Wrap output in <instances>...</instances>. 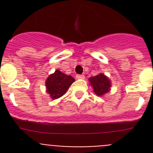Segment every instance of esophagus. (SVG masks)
I'll use <instances>...</instances> for the list:
<instances>
[{
    "label": "esophagus",
    "mask_w": 153,
    "mask_h": 153,
    "mask_svg": "<svg viewBox=\"0 0 153 153\" xmlns=\"http://www.w3.org/2000/svg\"><path fill=\"white\" fill-rule=\"evenodd\" d=\"M76 78L77 79H83L85 78V76L83 75V74L82 75H76Z\"/></svg>",
    "instance_id": "esophagus-1"
}]
</instances>
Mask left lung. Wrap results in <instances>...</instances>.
Instances as JSON below:
<instances>
[{"instance_id": "8db88e82", "label": "left lung", "mask_w": 153, "mask_h": 153, "mask_svg": "<svg viewBox=\"0 0 153 153\" xmlns=\"http://www.w3.org/2000/svg\"><path fill=\"white\" fill-rule=\"evenodd\" d=\"M90 85L93 92L98 97H102L110 91L112 86L111 80L104 74H99L95 76H91L88 79Z\"/></svg>"}]
</instances>
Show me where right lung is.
I'll use <instances>...</instances> for the list:
<instances>
[{
  "label": "right lung",
  "instance_id": "obj_1",
  "mask_svg": "<svg viewBox=\"0 0 153 153\" xmlns=\"http://www.w3.org/2000/svg\"><path fill=\"white\" fill-rule=\"evenodd\" d=\"M74 81L75 79L70 75H67L59 70H56L46 79V92L52 100H56L67 93L70 85Z\"/></svg>",
  "mask_w": 153,
  "mask_h": 153
}]
</instances>
